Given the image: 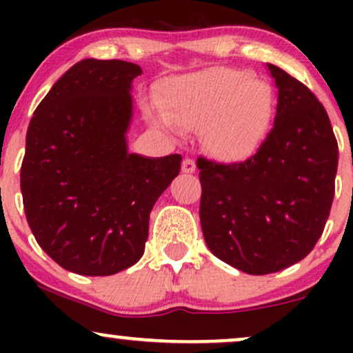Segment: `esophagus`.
I'll use <instances>...</instances> for the list:
<instances>
[{"label": "esophagus", "mask_w": 353, "mask_h": 353, "mask_svg": "<svg viewBox=\"0 0 353 353\" xmlns=\"http://www.w3.org/2000/svg\"><path fill=\"white\" fill-rule=\"evenodd\" d=\"M196 171V163H194L192 159H189V157H185L184 161H182V172H194Z\"/></svg>", "instance_id": "1"}]
</instances>
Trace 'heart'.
<instances>
[{
	"instance_id": "heart-1",
	"label": "heart",
	"mask_w": 353,
	"mask_h": 353,
	"mask_svg": "<svg viewBox=\"0 0 353 353\" xmlns=\"http://www.w3.org/2000/svg\"><path fill=\"white\" fill-rule=\"evenodd\" d=\"M157 121L165 128L205 125V143L221 159H245L264 139L272 112L267 84L241 71L217 68L174 81Z\"/></svg>"
}]
</instances>
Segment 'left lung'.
I'll return each instance as SVG.
<instances>
[{
    "label": "left lung",
    "instance_id": "8db88e82",
    "mask_svg": "<svg viewBox=\"0 0 353 353\" xmlns=\"http://www.w3.org/2000/svg\"><path fill=\"white\" fill-rule=\"evenodd\" d=\"M277 86L272 129L244 163L197 159L205 244L242 272H279L312 252L329 219L339 145L305 84L269 64Z\"/></svg>",
    "mask_w": 353,
    "mask_h": 353
}]
</instances>
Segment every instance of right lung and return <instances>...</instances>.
I'll return each mask as SVG.
<instances>
[{"label": "right lung", "mask_w": 353, "mask_h": 353, "mask_svg": "<svg viewBox=\"0 0 353 353\" xmlns=\"http://www.w3.org/2000/svg\"><path fill=\"white\" fill-rule=\"evenodd\" d=\"M134 63L84 59L56 81L26 132L21 194L39 247L63 269L112 275L144 254L149 214L182 157L129 154Z\"/></svg>", "instance_id": "obj_1"}]
</instances>
